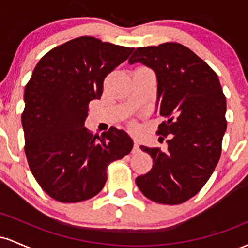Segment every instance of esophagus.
Instances as JSON below:
<instances>
[{
	"instance_id": "obj_1",
	"label": "esophagus",
	"mask_w": 248,
	"mask_h": 248,
	"mask_svg": "<svg viewBox=\"0 0 248 248\" xmlns=\"http://www.w3.org/2000/svg\"><path fill=\"white\" fill-rule=\"evenodd\" d=\"M140 152V143H139L138 139H134V148L133 153H139Z\"/></svg>"
}]
</instances>
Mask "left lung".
Masks as SVG:
<instances>
[{
    "instance_id": "1",
    "label": "left lung",
    "mask_w": 248,
    "mask_h": 248,
    "mask_svg": "<svg viewBox=\"0 0 248 248\" xmlns=\"http://www.w3.org/2000/svg\"><path fill=\"white\" fill-rule=\"evenodd\" d=\"M128 62H141L155 72L156 107L167 119L157 134L170 135L167 152L140 147L154 164L136 177V186L156 203H184L205 186L220 157L227 122L218 76L195 52L172 42L138 47Z\"/></svg>"
}]
</instances>
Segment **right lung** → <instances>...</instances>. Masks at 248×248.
<instances>
[{
  "label": "right lung",
  "mask_w": 248,
  "mask_h": 248,
  "mask_svg": "<svg viewBox=\"0 0 248 248\" xmlns=\"http://www.w3.org/2000/svg\"><path fill=\"white\" fill-rule=\"evenodd\" d=\"M133 50L82 36L36 65L24 91V150L33 177L56 201L94 197L106 183L108 164L132 150L124 130L110 127L99 136L84 126L90 101L101 98L105 78Z\"/></svg>",
  "instance_id": "right-lung-1"
}]
</instances>
